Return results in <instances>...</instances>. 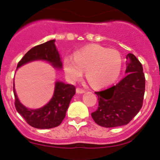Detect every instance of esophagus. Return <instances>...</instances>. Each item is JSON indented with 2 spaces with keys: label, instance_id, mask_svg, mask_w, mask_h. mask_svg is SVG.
I'll list each match as a JSON object with an SVG mask.
<instances>
[{
  "label": "esophagus",
  "instance_id": "34e87169",
  "mask_svg": "<svg viewBox=\"0 0 160 160\" xmlns=\"http://www.w3.org/2000/svg\"><path fill=\"white\" fill-rule=\"evenodd\" d=\"M76 92H77V93H78V94H83V93H85V90H83V89L77 88V90H76Z\"/></svg>",
  "mask_w": 160,
  "mask_h": 160
}]
</instances>
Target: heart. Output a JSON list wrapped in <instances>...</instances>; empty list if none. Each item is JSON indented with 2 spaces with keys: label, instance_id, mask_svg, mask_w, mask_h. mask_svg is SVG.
I'll list each match as a JSON object with an SVG mask.
<instances>
[{
  "label": "heart",
  "instance_id": "obj_1",
  "mask_svg": "<svg viewBox=\"0 0 160 160\" xmlns=\"http://www.w3.org/2000/svg\"><path fill=\"white\" fill-rule=\"evenodd\" d=\"M122 58L119 51L100 45L86 47L74 53V58L66 57L63 69L71 82L80 80L86 71V77L94 87H102L114 83L120 74Z\"/></svg>",
  "mask_w": 160,
  "mask_h": 160
}]
</instances>
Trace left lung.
<instances>
[{
  "label": "left lung",
  "instance_id": "8db88e82",
  "mask_svg": "<svg viewBox=\"0 0 160 160\" xmlns=\"http://www.w3.org/2000/svg\"><path fill=\"white\" fill-rule=\"evenodd\" d=\"M126 77L117 84L96 92L98 109L92 112L96 123L110 128L127 125L139 112L145 92L142 66L132 53L127 55Z\"/></svg>",
  "mask_w": 160,
  "mask_h": 160
}]
</instances>
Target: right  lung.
I'll return each instance as SVG.
<instances>
[{
    "label": "right lung",
    "mask_w": 160,
    "mask_h": 160,
    "mask_svg": "<svg viewBox=\"0 0 160 160\" xmlns=\"http://www.w3.org/2000/svg\"><path fill=\"white\" fill-rule=\"evenodd\" d=\"M37 60L46 61L54 69L61 70L63 64L55 45V40H49L31 48L20 60L17 69ZM75 93L74 86L67 84L58 80L55 82L53 97L46 105L38 109H29L23 105L18 99L13 81L14 104L17 111L29 125L38 129H51L58 127L64 119L70 100Z\"/></svg>",
    "instance_id": "1"
}]
</instances>
